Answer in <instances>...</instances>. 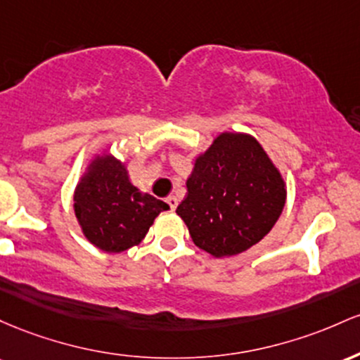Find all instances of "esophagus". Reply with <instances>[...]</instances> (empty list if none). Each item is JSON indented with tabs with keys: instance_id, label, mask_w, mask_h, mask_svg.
<instances>
[{
	"instance_id": "1",
	"label": "esophagus",
	"mask_w": 360,
	"mask_h": 360,
	"mask_svg": "<svg viewBox=\"0 0 360 360\" xmlns=\"http://www.w3.org/2000/svg\"><path fill=\"white\" fill-rule=\"evenodd\" d=\"M167 204L169 205V207H172V211H175L176 205H179V199H176L175 195H168L167 197Z\"/></svg>"
}]
</instances>
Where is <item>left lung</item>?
Listing matches in <instances>:
<instances>
[{"instance_id": "obj_1", "label": "left lung", "mask_w": 360, "mask_h": 360, "mask_svg": "<svg viewBox=\"0 0 360 360\" xmlns=\"http://www.w3.org/2000/svg\"><path fill=\"white\" fill-rule=\"evenodd\" d=\"M285 204V185L248 134H224L195 160L176 207L193 243L212 257L245 252L267 234Z\"/></svg>"}]
</instances>
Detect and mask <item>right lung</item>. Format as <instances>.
Listing matches in <instances>:
<instances>
[{
  "instance_id": "1",
  "label": "right lung",
  "mask_w": 360,
  "mask_h": 360,
  "mask_svg": "<svg viewBox=\"0 0 360 360\" xmlns=\"http://www.w3.org/2000/svg\"><path fill=\"white\" fill-rule=\"evenodd\" d=\"M168 204L131 184L114 156H98L75 192V212L88 241L103 252L120 253L141 243Z\"/></svg>"
}]
</instances>
